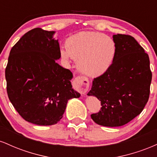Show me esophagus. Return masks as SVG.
<instances>
[{"label":"esophagus","mask_w":157,"mask_h":157,"mask_svg":"<svg viewBox=\"0 0 157 157\" xmlns=\"http://www.w3.org/2000/svg\"><path fill=\"white\" fill-rule=\"evenodd\" d=\"M73 86L75 89L77 90L81 94H85L89 89L90 82L88 78L82 76H78L75 77L74 80Z\"/></svg>","instance_id":"obj_1"}]
</instances>
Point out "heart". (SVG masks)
Instances as JSON below:
<instances>
[{
	"label": "heart",
	"instance_id": "obj_1",
	"mask_svg": "<svg viewBox=\"0 0 157 157\" xmlns=\"http://www.w3.org/2000/svg\"><path fill=\"white\" fill-rule=\"evenodd\" d=\"M66 50L61 51L65 59L77 60V68L89 77H97L108 71L117 54L115 41L105 34L81 32L66 41Z\"/></svg>",
	"mask_w": 157,
	"mask_h": 157
}]
</instances>
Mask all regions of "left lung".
Wrapping results in <instances>:
<instances>
[{
	"mask_svg": "<svg viewBox=\"0 0 157 157\" xmlns=\"http://www.w3.org/2000/svg\"><path fill=\"white\" fill-rule=\"evenodd\" d=\"M117 54L105 73L95 77L88 93L100 100L101 109L91 117L98 125L118 127L142 112L148 101L152 72L148 55L132 36H113Z\"/></svg>",
	"mask_w": 157,
	"mask_h": 157,
	"instance_id": "8db88e82",
	"label": "left lung"
}]
</instances>
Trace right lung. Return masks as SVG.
<instances>
[{"label": "right lung", "mask_w": 157, "mask_h": 157, "mask_svg": "<svg viewBox=\"0 0 157 157\" xmlns=\"http://www.w3.org/2000/svg\"><path fill=\"white\" fill-rule=\"evenodd\" d=\"M55 32L35 28L11 49L5 69L10 102L25 120L52 125L63 117L66 104L80 94L72 89L71 71L56 63L60 57Z\"/></svg>", "instance_id": "right-lung-1"}]
</instances>
